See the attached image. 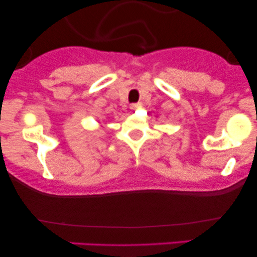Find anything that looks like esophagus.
<instances>
[{
  "instance_id": "1",
  "label": "esophagus",
  "mask_w": 257,
  "mask_h": 257,
  "mask_svg": "<svg viewBox=\"0 0 257 257\" xmlns=\"http://www.w3.org/2000/svg\"><path fill=\"white\" fill-rule=\"evenodd\" d=\"M141 107V104H132L131 110H138V108Z\"/></svg>"
}]
</instances>
